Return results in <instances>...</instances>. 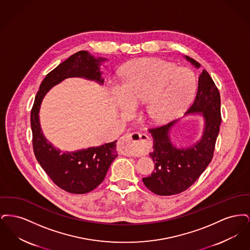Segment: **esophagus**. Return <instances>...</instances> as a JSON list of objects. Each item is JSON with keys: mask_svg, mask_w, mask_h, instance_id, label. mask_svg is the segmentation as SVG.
<instances>
[{"mask_svg": "<svg viewBox=\"0 0 250 250\" xmlns=\"http://www.w3.org/2000/svg\"><path fill=\"white\" fill-rule=\"evenodd\" d=\"M149 137L138 132L127 133L121 137L118 143L120 151L126 155H135L140 153L143 143H148Z\"/></svg>", "mask_w": 250, "mask_h": 250, "instance_id": "esophagus-1", "label": "esophagus"}]
</instances>
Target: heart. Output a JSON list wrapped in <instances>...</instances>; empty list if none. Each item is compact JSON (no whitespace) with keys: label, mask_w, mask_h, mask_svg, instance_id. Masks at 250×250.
<instances>
[{"label":"heart","mask_w":250,"mask_h":250,"mask_svg":"<svg viewBox=\"0 0 250 250\" xmlns=\"http://www.w3.org/2000/svg\"><path fill=\"white\" fill-rule=\"evenodd\" d=\"M123 86L116 85L113 94L124 111L145 103L146 116L155 123H164L187 107L196 92L194 74L186 68L158 59H138L122 71Z\"/></svg>","instance_id":"1"}]
</instances>
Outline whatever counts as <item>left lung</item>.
<instances>
[{
	"label": "left lung",
	"instance_id": "1",
	"mask_svg": "<svg viewBox=\"0 0 250 250\" xmlns=\"http://www.w3.org/2000/svg\"><path fill=\"white\" fill-rule=\"evenodd\" d=\"M186 58L196 67L201 66L197 61L188 56ZM190 113H202L205 127L201 141L188 148L179 149L171 144L168 132L176 121L149 128L154 142L150 156L155 163V171L143 181L156 195L170 196L187 190L212 161L221 124L220 95L206 70H202L196 97L186 112Z\"/></svg>",
	"mask_w": 250,
	"mask_h": 250
}]
</instances>
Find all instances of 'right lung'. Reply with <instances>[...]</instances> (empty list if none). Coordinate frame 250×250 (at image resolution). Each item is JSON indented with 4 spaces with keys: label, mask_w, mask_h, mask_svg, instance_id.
<instances>
[{
    "label": "right lung",
    "mask_w": 250,
    "mask_h": 250,
    "mask_svg": "<svg viewBox=\"0 0 250 250\" xmlns=\"http://www.w3.org/2000/svg\"><path fill=\"white\" fill-rule=\"evenodd\" d=\"M102 61L105 59H95L85 50L71 55L45 77L31 110L33 148L38 163L57 187L73 194L88 193L103 182L110 164L118 155L117 141L77 152L62 153L43 136L38 112L48 90L66 78L83 77L103 83L104 80L99 71Z\"/></svg>",
    "instance_id": "obj_1"
}]
</instances>
